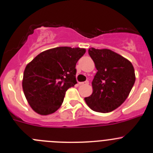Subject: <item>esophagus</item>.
Returning a JSON list of instances; mask_svg holds the SVG:
<instances>
[{
  "instance_id": "1",
  "label": "esophagus",
  "mask_w": 153,
  "mask_h": 153,
  "mask_svg": "<svg viewBox=\"0 0 153 153\" xmlns=\"http://www.w3.org/2000/svg\"><path fill=\"white\" fill-rule=\"evenodd\" d=\"M79 85H89V82H88V81H85V82H79Z\"/></svg>"
}]
</instances>
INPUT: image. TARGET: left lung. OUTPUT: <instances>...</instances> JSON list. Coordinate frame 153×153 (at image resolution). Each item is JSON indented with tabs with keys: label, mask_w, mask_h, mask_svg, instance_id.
Here are the masks:
<instances>
[{
	"label": "left lung",
	"mask_w": 153,
	"mask_h": 153,
	"mask_svg": "<svg viewBox=\"0 0 153 153\" xmlns=\"http://www.w3.org/2000/svg\"><path fill=\"white\" fill-rule=\"evenodd\" d=\"M90 56L98 70L92 82L93 93L85 98L88 106L97 112H110L126 101L135 83L132 63L108 50L90 48Z\"/></svg>",
	"instance_id": "left-lung-1"
}]
</instances>
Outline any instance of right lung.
I'll return each instance as SVG.
<instances>
[{"label":"right lung","instance_id":"obj_1","mask_svg":"<svg viewBox=\"0 0 153 153\" xmlns=\"http://www.w3.org/2000/svg\"><path fill=\"white\" fill-rule=\"evenodd\" d=\"M85 49L60 47L44 51L25 67L22 89L30 107L41 115L56 111L65 92L77 83L76 64Z\"/></svg>","mask_w":153,"mask_h":153}]
</instances>
